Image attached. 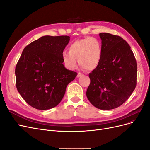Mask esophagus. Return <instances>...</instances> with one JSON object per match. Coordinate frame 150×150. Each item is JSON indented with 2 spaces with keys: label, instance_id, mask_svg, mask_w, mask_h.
I'll return each instance as SVG.
<instances>
[{
  "label": "esophagus",
  "instance_id": "obj_1",
  "mask_svg": "<svg viewBox=\"0 0 150 150\" xmlns=\"http://www.w3.org/2000/svg\"><path fill=\"white\" fill-rule=\"evenodd\" d=\"M83 76V74L80 73V72H78V76H77V77H78V78H80V77Z\"/></svg>",
  "mask_w": 150,
  "mask_h": 150
}]
</instances>
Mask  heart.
<instances>
[{"instance_id":"heart-1","label":"heart","mask_w":150,"mask_h":150,"mask_svg":"<svg viewBox=\"0 0 150 150\" xmlns=\"http://www.w3.org/2000/svg\"><path fill=\"white\" fill-rule=\"evenodd\" d=\"M101 45L94 38H86L72 42L69 46V52L62 53V61L65 66L69 69H74L79 64L86 70L96 68L101 58Z\"/></svg>"}]
</instances>
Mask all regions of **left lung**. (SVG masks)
Instances as JSON below:
<instances>
[{"label":"left lung","instance_id":"8db88e82","mask_svg":"<svg viewBox=\"0 0 150 150\" xmlns=\"http://www.w3.org/2000/svg\"><path fill=\"white\" fill-rule=\"evenodd\" d=\"M101 39V58L89 74L91 83L86 96L94 106L112 110L122 105L137 85V64L132 50L120 36L99 34Z\"/></svg>","mask_w":150,"mask_h":150}]
</instances>
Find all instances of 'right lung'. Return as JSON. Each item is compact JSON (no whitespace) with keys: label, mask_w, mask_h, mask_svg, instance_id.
<instances>
[{"label":"right lung","mask_w":150,"mask_h":150,"mask_svg":"<svg viewBox=\"0 0 150 150\" xmlns=\"http://www.w3.org/2000/svg\"><path fill=\"white\" fill-rule=\"evenodd\" d=\"M67 35H45L27 46L16 67L18 92L30 106L40 110L56 106L77 72L62 64Z\"/></svg>","instance_id":"right-lung-1"}]
</instances>
